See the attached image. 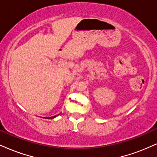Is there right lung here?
<instances>
[{"label": "right lung", "mask_w": 157, "mask_h": 157, "mask_svg": "<svg viewBox=\"0 0 157 157\" xmlns=\"http://www.w3.org/2000/svg\"><path fill=\"white\" fill-rule=\"evenodd\" d=\"M55 117H56V116H55Z\"/></svg>", "instance_id": "add662e5"}]
</instances>
